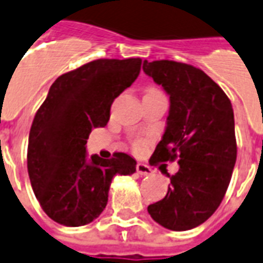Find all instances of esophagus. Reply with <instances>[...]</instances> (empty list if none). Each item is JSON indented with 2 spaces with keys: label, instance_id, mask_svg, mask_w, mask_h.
<instances>
[{
  "label": "esophagus",
  "instance_id": "obj_1",
  "mask_svg": "<svg viewBox=\"0 0 263 263\" xmlns=\"http://www.w3.org/2000/svg\"><path fill=\"white\" fill-rule=\"evenodd\" d=\"M137 173L140 176H151L154 170L149 166H146L145 163H137Z\"/></svg>",
  "mask_w": 263,
  "mask_h": 263
}]
</instances>
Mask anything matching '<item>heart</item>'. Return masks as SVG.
Listing matches in <instances>:
<instances>
[{
	"label": "heart",
	"instance_id": "heart-1",
	"mask_svg": "<svg viewBox=\"0 0 263 263\" xmlns=\"http://www.w3.org/2000/svg\"><path fill=\"white\" fill-rule=\"evenodd\" d=\"M146 91H159L158 89H154V87H151V89H148ZM146 142L144 141V140H137V141L134 142V149L136 151H141L144 146H145Z\"/></svg>",
	"mask_w": 263,
	"mask_h": 263
}]
</instances>
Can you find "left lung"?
Returning <instances> with one entry per match:
<instances>
[{"instance_id":"8db88e82","label":"left lung","mask_w":263,"mask_h":263,"mask_svg":"<svg viewBox=\"0 0 263 263\" xmlns=\"http://www.w3.org/2000/svg\"><path fill=\"white\" fill-rule=\"evenodd\" d=\"M142 70L170 96L166 130L151 160L180 164L174 176L162 170L170 178L167 193L148 205V213L166 229L189 231L214 214L231 182L237 156L233 108L225 91L196 67L145 60Z\"/></svg>"}]
</instances>
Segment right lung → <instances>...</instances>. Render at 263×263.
Returning a JSON list of instances; mask_svg holds the SVG:
<instances>
[{"instance_id":"add662e5","label":"right lung","mask_w":263,"mask_h":263,"mask_svg":"<svg viewBox=\"0 0 263 263\" xmlns=\"http://www.w3.org/2000/svg\"><path fill=\"white\" fill-rule=\"evenodd\" d=\"M140 58L99 59L60 75L36 111L28 136L27 170L32 191L49 218L82 227L108 201L111 181L130 176L137 162L123 152L87 158L91 129L109 121L111 104L137 79Z\"/></svg>"}]
</instances>
